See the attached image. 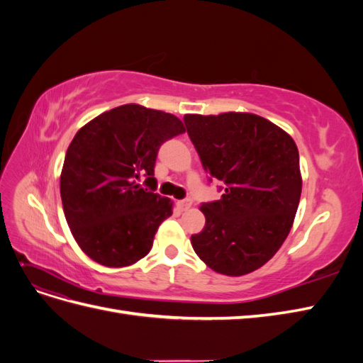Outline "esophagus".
Returning a JSON list of instances; mask_svg holds the SVG:
<instances>
[{"mask_svg":"<svg viewBox=\"0 0 363 363\" xmlns=\"http://www.w3.org/2000/svg\"><path fill=\"white\" fill-rule=\"evenodd\" d=\"M179 207L182 208V211H189V208L192 207V200H182V201H179Z\"/></svg>","mask_w":363,"mask_h":363,"instance_id":"1","label":"esophagus"}]
</instances>
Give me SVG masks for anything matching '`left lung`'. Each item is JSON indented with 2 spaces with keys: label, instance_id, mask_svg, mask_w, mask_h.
<instances>
[{
  "label": "left lung",
  "instance_id": "8db88e82",
  "mask_svg": "<svg viewBox=\"0 0 363 363\" xmlns=\"http://www.w3.org/2000/svg\"><path fill=\"white\" fill-rule=\"evenodd\" d=\"M203 168L224 183L221 200L203 203V232L191 242L208 268L244 276L276 255L288 238L301 196L294 139L271 121L228 112L184 115Z\"/></svg>",
  "mask_w": 363,
  "mask_h": 363
}]
</instances>
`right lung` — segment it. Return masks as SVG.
Here are the masks:
<instances>
[{"label":"right lung","mask_w":363,"mask_h":363,"mask_svg":"<svg viewBox=\"0 0 363 363\" xmlns=\"http://www.w3.org/2000/svg\"><path fill=\"white\" fill-rule=\"evenodd\" d=\"M182 133L177 116L139 104L115 107L77 131L65 156L60 196L71 233L92 260L121 268L148 255L172 203L139 180L156 184L159 148Z\"/></svg>","instance_id":"1"}]
</instances>
